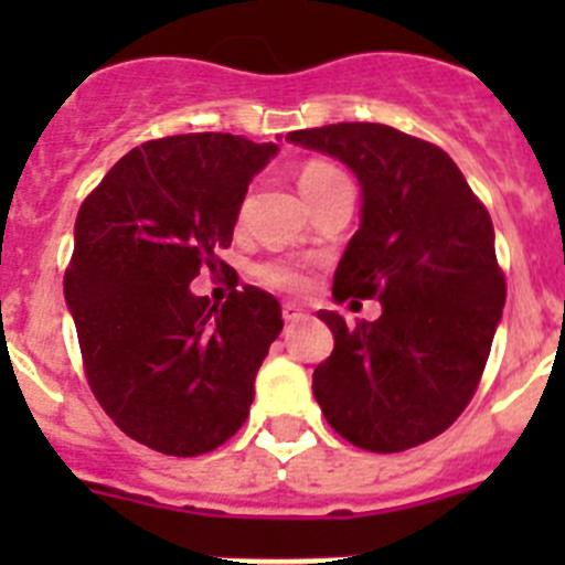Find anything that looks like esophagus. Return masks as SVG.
<instances>
[{
    "label": "esophagus",
    "instance_id": "obj_1",
    "mask_svg": "<svg viewBox=\"0 0 565 565\" xmlns=\"http://www.w3.org/2000/svg\"><path fill=\"white\" fill-rule=\"evenodd\" d=\"M282 319H286V322H299V319H306V311L299 306H294V302H286V306H282Z\"/></svg>",
    "mask_w": 565,
    "mask_h": 565
}]
</instances>
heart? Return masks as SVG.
<instances>
[{
  "instance_id": "obj_1",
  "label": "heart",
  "mask_w": 565,
  "mask_h": 565,
  "mask_svg": "<svg viewBox=\"0 0 565 565\" xmlns=\"http://www.w3.org/2000/svg\"><path fill=\"white\" fill-rule=\"evenodd\" d=\"M337 174L339 169H333L331 163H319V161L306 163L302 172H299V189H302V194L308 198L313 189H319L326 181L337 178ZM254 277H257L266 288L286 291V294H297L308 286L306 271H302L299 266H294V263H286V259H268V263L254 268Z\"/></svg>"
}]
</instances>
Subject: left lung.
Here are the masks:
<instances>
[{
  "mask_svg": "<svg viewBox=\"0 0 565 565\" xmlns=\"http://www.w3.org/2000/svg\"><path fill=\"white\" fill-rule=\"evenodd\" d=\"M356 174L362 223L333 274V299L382 302L376 322L319 311L333 353L313 371L328 424L371 452L441 436L463 413L507 302L495 232L461 169L436 143L384 124L286 135Z\"/></svg>",
  "mask_w": 565,
  "mask_h": 565,
  "instance_id": "obj_1",
  "label": "left lung"
}]
</instances>
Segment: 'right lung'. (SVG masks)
Returning a JSON list of instances; mask_svg holds the SVG:
<instances>
[{
	"mask_svg": "<svg viewBox=\"0 0 565 565\" xmlns=\"http://www.w3.org/2000/svg\"><path fill=\"white\" fill-rule=\"evenodd\" d=\"M277 149L228 132L147 141L78 209L64 299L84 373L104 413L149 450L203 456L248 418L282 308L254 286L212 306L189 282L201 268L228 271L217 254Z\"/></svg>",
	"mask_w": 565,
	"mask_h": 565,
	"instance_id": "add662e5",
	"label": "right lung"
}]
</instances>
